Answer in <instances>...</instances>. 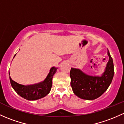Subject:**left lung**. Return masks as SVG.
<instances>
[{"label": "left lung", "mask_w": 124, "mask_h": 124, "mask_svg": "<svg viewBox=\"0 0 124 124\" xmlns=\"http://www.w3.org/2000/svg\"><path fill=\"white\" fill-rule=\"evenodd\" d=\"M109 61L101 76H90L81 70L71 68L70 71L71 85L74 93L81 99L94 100L98 98L107 90L114 75L113 59L108 51Z\"/></svg>", "instance_id": "1"}]
</instances>
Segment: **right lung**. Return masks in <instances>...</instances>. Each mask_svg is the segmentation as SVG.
<instances>
[{
    "mask_svg": "<svg viewBox=\"0 0 124 124\" xmlns=\"http://www.w3.org/2000/svg\"><path fill=\"white\" fill-rule=\"evenodd\" d=\"M57 68L52 67L43 81L33 85H24L14 81L9 77L12 87L17 94L28 100H35L45 97L49 93L52 85V78L57 71ZM10 75V74H9Z\"/></svg>",
    "mask_w": 124,
    "mask_h": 124,
    "instance_id": "obj_1",
    "label": "right lung"
}]
</instances>
